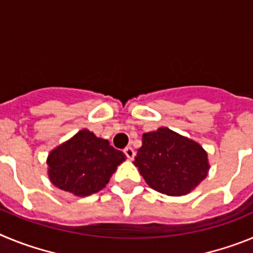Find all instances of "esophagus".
Instances as JSON below:
<instances>
[{"label": "esophagus", "mask_w": 253, "mask_h": 253, "mask_svg": "<svg viewBox=\"0 0 253 253\" xmlns=\"http://www.w3.org/2000/svg\"><path fill=\"white\" fill-rule=\"evenodd\" d=\"M124 153L125 156L128 157V160H133L134 156H135V152H134V149L131 148V147H126V148L124 149Z\"/></svg>", "instance_id": "esophagus-1"}]
</instances>
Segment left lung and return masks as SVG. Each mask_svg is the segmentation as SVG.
<instances>
[{
    "label": "left lung",
    "instance_id": "left-lung-1",
    "mask_svg": "<svg viewBox=\"0 0 253 253\" xmlns=\"http://www.w3.org/2000/svg\"><path fill=\"white\" fill-rule=\"evenodd\" d=\"M134 166L149 187L169 196L187 195L209 173L208 152L166 126L144 133Z\"/></svg>",
    "mask_w": 253,
    "mask_h": 253
}]
</instances>
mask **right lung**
<instances>
[{
	"mask_svg": "<svg viewBox=\"0 0 253 253\" xmlns=\"http://www.w3.org/2000/svg\"><path fill=\"white\" fill-rule=\"evenodd\" d=\"M125 158L109 140L82 129L49 152L48 177L58 189L76 196H88L106 186Z\"/></svg>",
	"mask_w": 253,
	"mask_h": 253,
	"instance_id": "right-lung-1",
	"label": "right lung"
}]
</instances>
